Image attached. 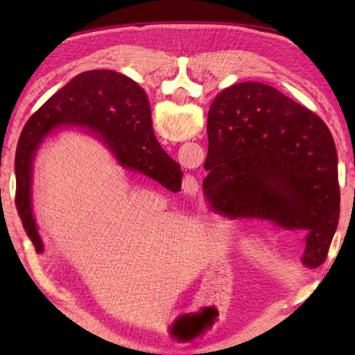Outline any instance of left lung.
Wrapping results in <instances>:
<instances>
[{
	"label": "left lung",
	"instance_id": "left-lung-1",
	"mask_svg": "<svg viewBox=\"0 0 355 355\" xmlns=\"http://www.w3.org/2000/svg\"><path fill=\"white\" fill-rule=\"evenodd\" d=\"M207 178L216 209L305 238L300 260L324 263L338 227V155L315 112L263 83H238L208 112Z\"/></svg>",
	"mask_w": 355,
	"mask_h": 355
}]
</instances>
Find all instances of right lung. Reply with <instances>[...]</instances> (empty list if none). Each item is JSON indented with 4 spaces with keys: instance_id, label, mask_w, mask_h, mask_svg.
<instances>
[{
    "instance_id": "add662e5",
    "label": "right lung",
    "mask_w": 355,
    "mask_h": 355,
    "mask_svg": "<svg viewBox=\"0 0 355 355\" xmlns=\"http://www.w3.org/2000/svg\"><path fill=\"white\" fill-rule=\"evenodd\" d=\"M61 125L92 128L123 167L139 171L171 191L182 188L183 172L155 137L144 89L112 70L76 75L33 114L17 144L15 207L37 254L44 250V244L31 209L33 159L42 139Z\"/></svg>"
}]
</instances>
